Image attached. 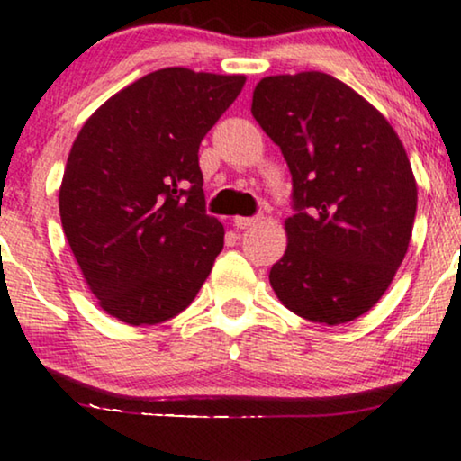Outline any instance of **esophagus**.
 <instances>
[{
    "label": "esophagus",
    "mask_w": 461,
    "mask_h": 461,
    "mask_svg": "<svg viewBox=\"0 0 461 461\" xmlns=\"http://www.w3.org/2000/svg\"><path fill=\"white\" fill-rule=\"evenodd\" d=\"M261 217H236L234 219V225L238 227V230H247V227L259 223Z\"/></svg>",
    "instance_id": "34e87169"
}]
</instances>
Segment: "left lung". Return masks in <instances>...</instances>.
<instances>
[{
  "mask_svg": "<svg viewBox=\"0 0 461 461\" xmlns=\"http://www.w3.org/2000/svg\"><path fill=\"white\" fill-rule=\"evenodd\" d=\"M250 113L281 147L294 183L274 294L308 321H353L381 300L409 250L417 183L398 133L323 72L261 78Z\"/></svg>",
  "mask_w": 461,
  "mask_h": 461,
  "instance_id": "8db88e82",
  "label": "left lung"
}]
</instances>
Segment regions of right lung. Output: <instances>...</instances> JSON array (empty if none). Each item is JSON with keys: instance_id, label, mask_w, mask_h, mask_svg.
Here are the masks:
<instances>
[{"instance_id": "obj_1", "label": "right lung", "mask_w": 461, "mask_h": 461, "mask_svg": "<svg viewBox=\"0 0 461 461\" xmlns=\"http://www.w3.org/2000/svg\"><path fill=\"white\" fill-rule=\"evenodd\" d=\"M244 80L157 69L104 102L76 136L61 225L91 294L119 321L176 317L211 274L225 230L206 214L197 150Z\"/></svg>"}]
</instances>
